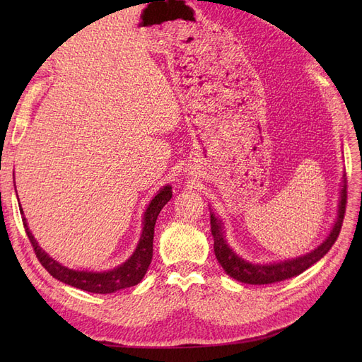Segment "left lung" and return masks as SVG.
I'll return each instance as SVG.
<instances>
[{"label": "left lung", "instance_id": "obj_1", "mask_svg": "<svg viewBox=\"0 0 362 362\" xmlns=\"http://www.w3.org/2000/svg\"><path fill=\"white\" fill-rule=\"evenodd\" d=\"M346 182L347 181L344 175L343 182H341V190H339L337 217L329 234H327V237L319 246L314 247L311 252H308V254L296 257L291 259L273 261V262H252L237 255L235 250L228 245L223 222L221 221V217H217L213 211H210L211 234L214 238V254L217 261L221 262V266L226 272V275L240 282L252 284V286H264V284H273V282H279L284 279L298 276L302 272L315 264L317 261L322 259L327 252H329V249L332 247L339 234V229H341L344 213H346V201H347Z\"/></svg>", "mask_w": 362, "mask_h": 362}]
</instances>
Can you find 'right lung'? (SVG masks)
Instances as JSON below:
<instances>
[{"label":"right lung","instance_id":"right-lung-1","mask_svg":"<svg viewBox=\"0 0 362 362\" xmlns=\"http://www.w3.org/2000/svg\"><path fill=\"white\" fill-rule=\"evenodd\" d=\"M15 192H16V187H15ZM170 198H172V187L169 184L163 185V187L156 193L154 198L151 199L149 205L146 206V210L144 213V221H141V234L133 254H131V257L125 262H122V264L104 272L75 270L60 264L59 261L49 257L47 252L39 246L35 235H33L30 231L23 208H19V210H21V214H23V223L25 228V233L30 238L33 247H35V252L40 261V264L51 273V276L75 288L98 293V294H108V293H115L119 290L137 286V284L146 275V270L152 261V242H154V226L157 222V217L161 211V208L170 201Z\"/></svg>","mask_w":362,"mask_h":362}]
</instances>
